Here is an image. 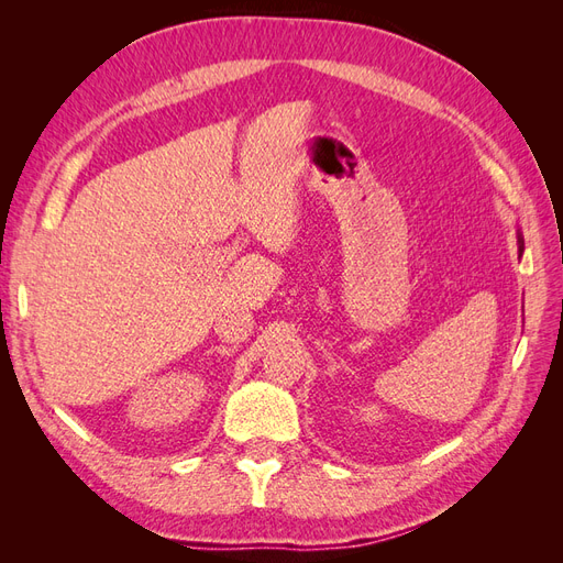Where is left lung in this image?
Returning <instances> with one entry per match:
<instances>
[{
  "instance_id": "obj_1",
  "label": "left lung",
  "mask_w": 563,
  "mask_h": 563,
  "mask_svg": "<svg viewBox=\"0 0 563 563\" xmlns=\"http://www.w3.org/2000/svg\"><path fill=\"white\" fill-rule=\"evenodd\" d=\"M517 242H519V255L523 253V236H521V232H517Z\"/></svg>"
}]
</instances>
